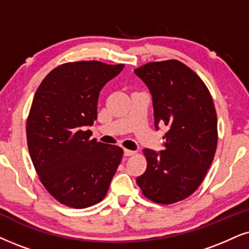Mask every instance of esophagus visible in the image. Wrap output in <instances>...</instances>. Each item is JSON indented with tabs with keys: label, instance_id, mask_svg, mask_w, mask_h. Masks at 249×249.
I'll list each match as a JSON object with an SVG mask.
<instances>
[{
	"label": "esophagus",
	"instance_id": "obj_1",
	"mask_svg": "<svg viewBox=\"0 0 249 249\" xmlns=\"http://www.w3.org/2000/svg\"><path fill=\"white\" fill-rule=\"evenodd\" d=\"M137 154V152H134V150H130V149H124V155L125 156H133Z\"/></svg>",
	"mask_w": 249,
	"mask_h": 249
}]
</instances>
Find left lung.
Wrapping results in <instances>:
<instances>
[{
  "instance_id": "obj_1",
  "label": "left lung",
  "mask_w": 249,
  "mask_h": 249,
  "mask_svg": "<svg viewBox=\"0 0 249 249\" xmlns=\"http://www.w3.org/2000/svg\"><path fill=\"white\" fill-rule=\"evenodd\" d=\"M152 94L154 123L169 127L164 150L144 148L147 169L137 178L147 199L171 204L193 194L212 164L217 147V116L200 77L176 59L134 70Z\"/></svg>"
}]
</instances>
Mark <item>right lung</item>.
Segmentation results:
<instances>
[{
    "instance_id": "right-lung-1",
    "label": "right lung",
    "mask_w": 249,
    "mask_h": 249,
    "mask_svg": "<svg viewBox=\"0 0 249 249\" xmlns=\"http://www.w3.org/2000/svg\"><path fill=\"white\" fill-rule=\"evenodd\" d=\"M124 64L65 63L50 71L34 95L26 124L27 146L36 174L58 202L87 208L105 199L123 149L92 139L103 86Z\"/></svg>"
}]
</instances>
